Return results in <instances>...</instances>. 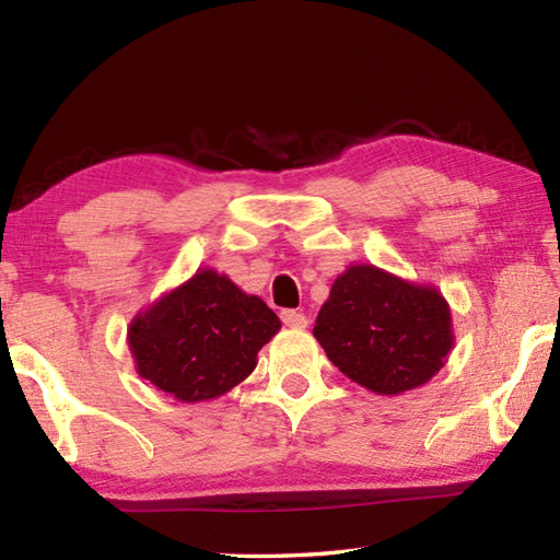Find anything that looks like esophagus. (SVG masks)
<instances>
[{"label": "esophagus", "mask_w": 560, "mask_h": 560, "mask_svg": "<svg viewBox=\"0 0 560 560\" xmlns=\"http://www.w3.org/2000/svg\"><path fill=\"white\" fill-rule=\"evenodd\" d=\"M281 323L293 329H303L307 325V317L299 311H281Z\"/></svg>", "instance_id": "esophagus-1"}]
</instances>
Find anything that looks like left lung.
Listing matches in <instances>:
<instances>
[{"label":"left lung","mask_w":560,"mask_h":560,"mask_svg":"<svg viewBox=\"0 0 560 560\" xmlns=\"http://www.w3.org/2000/svg\"><path fill=\"white\" fill-rule=\"evenodd\" d=\"M313 335L353 383L377 395H399L443 368L452 349V319L435 289L359 265L335 281Z\"/></svg>","instance_id":"8db88e82"}]
</instances>
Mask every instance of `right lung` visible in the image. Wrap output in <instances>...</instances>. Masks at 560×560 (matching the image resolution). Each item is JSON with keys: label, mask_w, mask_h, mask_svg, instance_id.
Masks as SVG:
<instances>
[{"label": "right lung", "mask_w": 560, "mask_h": 560, "mask_svg": "<svg viewBox=\"0 0 560 560\" xmlns=\"http://www.w3.org/2000/svg\"><path fill=\"white\" fill-rule=\"evenodd\" d=\"M279 327L265 301L205 269L135 319L129 349L141 377L175 399L201 401L253 373Z\"/></svg>", "instance_id": "obj_1"}]
</instances>
